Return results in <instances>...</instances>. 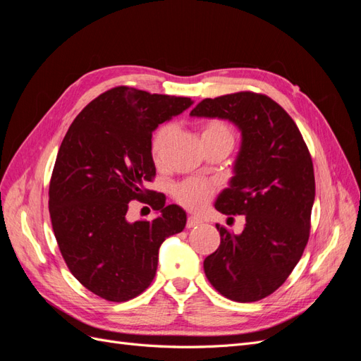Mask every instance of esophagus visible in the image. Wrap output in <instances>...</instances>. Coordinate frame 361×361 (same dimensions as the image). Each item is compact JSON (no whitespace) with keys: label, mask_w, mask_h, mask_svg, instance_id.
<instances>
[{"label":"esophagus","mask_w":361,"mask_h":361,"mask_svg":"<svg viewBox=\"0 0 361 361\" xmlns=\"http://www.w3.org/2000/svg\"><path fill=\"white\" fill-rule=\"evenodd\" d=\"M202 221H200V218H197V216H188V220H187V228H191V227H195V226H199Z\"/></svg>","instance_id":"esophagus-1"}]
</instances>
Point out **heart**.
Segmentation results:
<instances>
[{
	"instance_id": "heart-1",
	"label": "heart",
	"mask_w": 361,
	"mask_h": 361,
	"mask_svg": "<svg viewBox=\"0 0 361 361\" xmlns=\"http://www.w3.org/2000/svg\"><path fill=\"white\" fill-rule=\"evenodd\" d=\"M174 133L173 125H164L161 126L152 141V154L157 159H159L166 150V146L170 141ZM215 135H228L232 137L231 129L224 123L218 122V120H207L202 126V138L215 137ZM215 192L214 185L209 182H204L200 179H190L178 185L174 190V199H176L182 206L191 211H199L203 206L209 203L212 195Z\"/></svg>"
}]
</instances>
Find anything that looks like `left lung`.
<instances>
[{"instance_id": "left-lung-1", "label": "left lung", "mask_w": 361, "mask_h": 361, "mask_svg": "<svg viewBox=\"0 0 361 361\" xmlns=\"http://www.w3.org/2000/svg\"><path fill=\"white\" fill-rule=\"evenodd\" d=\"M190 116L227 118L243 134L235 176L215 209L245 215V227L235 235L216 224L221 243L203 268L223 297L259 301L286 281L307 245L314 202L310 152L292 117L267 94L203 99Z\"/></svg>"}]
</instances>
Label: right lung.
<instances>
[{
  "label": "right lung",
  "mask_w": 361,
  "mask_h": 361,
  "mask_svg": "<svg viewBox=\"0 0 361 361\" xmlns=\"http://www.w3.org/2000/svg\"><path fill=\"white\" fill-rule=\"evenodd\" d=\"M191 104L190 97L118 85L87 105L63 138L49 182L52 231L73 277L106 301L145 292L164 239L187 224L182 207L166 204V195L145 185L157 174L152 133ZM133 200L160 215L129 222Z\"/></svg>",
  "instance_id": "right-lung-1"
}]
</instances>
